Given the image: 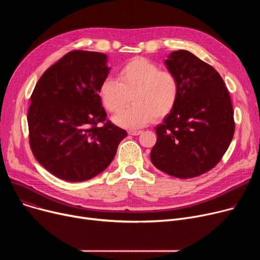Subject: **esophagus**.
Instances as JSON below:
<instances>
[{
	"label": "esophagus",
	"instance_id": "esophagus-1",
	"mask_svg": "<svg viewBox=\"0 0 260 260\" xmlns=\"http://www.w3.org/2000/svg\"><path fill=\"white\" fill-rule=\"evenodd\" d=\"M142 132L141 131H128V134L132 136H138L140 135Z\"/></svg>",
	"mask_w": 260,
	"mask_h": 260
}]
</instances>
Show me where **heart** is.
<instances>
[{
    "label": "heart",
    "mask_w": 260,
    "mask_h": 260,
    "mask_svg": "<svg viewBox=\"0 0 260 260\" xmlns=\"http://www.w3.org/2000/svg\"><path fill=\"white\" fill-rule=\"evenodd\" d=\"M99 95L109 113L120 112L133 98L134 104L115 116L114 122L125 128H139L174 111L180 95V82L173 72L161 70L146 58L135 57L120 67L118 80H103Z\"/></svg>",
    "instance_id": "heart-1"
}]
</instances>
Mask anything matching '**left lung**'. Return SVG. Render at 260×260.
<instances>
[{
    "instance_id": "8db88e82",
    "label": "left lung",
    "mask_w": 260,
    "mask_h": 260,
    "mask_svg": "<svg viewBox=\"0 0 260 260\" xmlns=\"http://www.w3.org/2000/svg\"><path fill=\"white\" fill-rule=\"evenodd\" d=\"M168 70L180 82L174 111L155 131L151 160L177 178H194L212 170L226 152L235 131L230 93L214 67L187 50L173 51Z\"/></svg>"
}]
</instances>
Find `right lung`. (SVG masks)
<instances>
[{"mask_svg":"<svg viewBox=\"0 0 260 260\" xmlns=\"http://www.w3.org/2000/svg\"><path fill=\"white\" fill-rule=\"evenodd\" d=\"M101 52L73 50L36 84L27 115L38 162L60 179L79 182L102 173L127 133L106 120L99 87L109 70ZM103 122L102 127H98Z\"/></svg>","mask_w":260,"mask_h":260,"instance_id":"1","label":"right lung"}]
</instances>
